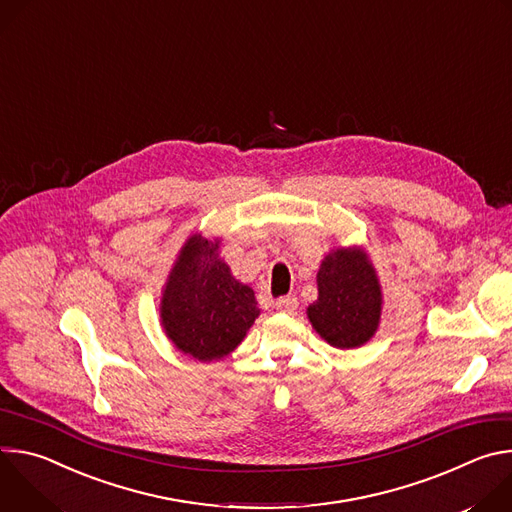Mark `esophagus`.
Wrapping results in <instances>:
<instances>
[{
	"instance_id": "34e87169",
	"label": "esophagus",
	"mask_w": 512,
	"mask_h": 512,
	"mask_svg": "<svg viewBox=\"0 0 512 512\" xmlns=\"http://www.w3.org/2000/svg\"><path fill=\"white\" fill-rule=\"evenodd\" d=\"M275 310H277V312H283V314L296 312V310H298V298H294V296H285V298L275 300Z\"/></svg>"
}]
</instances>
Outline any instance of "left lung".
I'll use <instances>...</instances> for the list:
<instances>
[{
	"instance_id": "8db88e82",
	"label": "left lung",
	"mask_w": 512,
	"mask_h": 512,
	"mask_svg": "<svg viewBox=\"0 0 512 512\" xmlns=\"http://www.w3.org/2000/svg\"><path fill=\"white\" fill-rule=\"evenodd\" d=\"M316 281L318 300L306 310L312 328L340 350L367 344L383 314V289L369 253L358 245L332 249Z\"/></svg>"
}]
</instances>
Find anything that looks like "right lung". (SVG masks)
I'll use <instances>...</instances> for the list:
<instances>
[{"label":"right lung","instance_id":"add662e5","mask_svg":"<svg viewBox=\"0 0 512 512\" xmlns=\"http://www.w3.org/2000/svg\"><path fill=\"white\" fill-rule=\"evenodd\" d=\"M218 249L221 239L190 235L162 289L166 336L176 350L200 362L229 356L261 314L255 291L235 279Z\"/></svg>","mask_w":512,"mask_h":512}]
</instances>
